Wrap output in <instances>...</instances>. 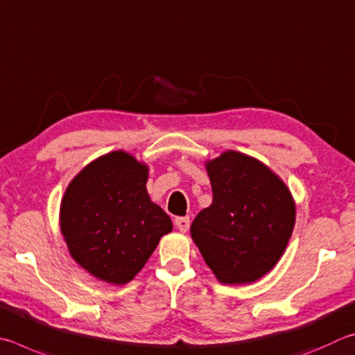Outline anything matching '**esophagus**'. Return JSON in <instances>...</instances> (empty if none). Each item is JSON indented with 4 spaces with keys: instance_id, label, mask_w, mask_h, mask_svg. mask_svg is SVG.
I'll use <instances>...</instances> for the list:
<instances>
[{
    "instance_id": "1",
    "label": "esophagus",
    "mask_w": 355,
    "mask_h": 355,
    "mask_svg": "<svg viewBox=\"0 0 355 355\" xmlns=\"http://www.w3.org/2000/svg\"><path fill=\"white\" fill-rule=\"evenodd\" d=\"M174 226H176L181 232H187L190 227L189 216H178V218H174Z\"/></svg>"
}]
</instances>
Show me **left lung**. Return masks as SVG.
I'll use <instances>...</instances> for the list:
<instances>
[{"label":"left lung","instance_id":"left-lung-1","mask_svg":"<svg viewBox=\"0 0 355 355\" xmlns=\"http://www.w3.org/2000/svg\"><path fill=\"white\" fill-rule=\"evenodd\" d=\"M214 201L191 223V239L223 284L266 275L288 245L295 202L262 162L226 151L207 164Z\"/></svg>","mask_w":355,"mask_h":355}]
</instances>
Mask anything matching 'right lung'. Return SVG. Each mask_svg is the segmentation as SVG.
Masks as SVG:
<instances>
[{"instance_id":"add662e5","label":"right lung","mask_w":355,"mask_h":355,"mask_svg":"<svg viewBox=\"0 0 355 355\" xmlns=\"http://www.w3.org/2000/svg\"><path fill=\"white\" fill-rule=\"evenodd\" d=\"M146 181V165L115 151L87 165L68 185L60 231L71 257L101 281H132L162 235L171 232L170 216L149 200Z\"/></svg>"}]
</instances>
